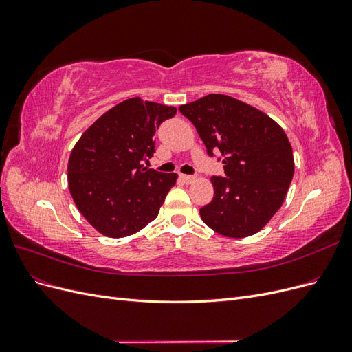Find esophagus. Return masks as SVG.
<instances>
[{"instance_id":"34e87169","label":"esophagus","mask_w":352,"mask_h":352,"mask_svg":"<svg viewBox=\"0 0 352 352\" xmlns=\"http://www.w3.org/2000/svg\"><path fill=\"white\" fill-rule=\"evenodd\" d=\"M180 179H182L185 184H192L194 180H195V176H189V175H180Z\"/></svg>"}]
</instances>
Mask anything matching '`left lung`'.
<instances>
[{
	"label": "left lung",
	"instance_id": "obj_1",
	"mask_svg": "<svg viewBox=\"0 0 352 352\" xmlns=\"http://www.w3.org/2000/svg\"><path fill=\"white\" fill-rule=\"evenodd\" d=\"M208 155L220 151L225 177H211L214 197L202 221L228 238L260 232L286 198L294 176L289 140L272 117L229 95L210 94L180 105Z\"/></svg>",
	"mask_w": 352,
	"mask_h": 352
}]
</instances>
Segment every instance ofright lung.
Instances as JSON below:
<instances>
[{"instance_id": "obj_1", "label": "right lung", "mask_w": 352, "mask_h": 352, "mask_svg": "<svg viewBox=\"0 0 352 352\" xmlns=\"http://www.w3.org/2000/svg\"><path fill=\"white\" fill-rule=\"evenodd\" d=\"M175 107L124 100L95 120L73 146L67 182L80 214L101 235L124 238L157 216L176 173H162L141 163L154 154V133Z\"/></svg>"}]
</instances>
